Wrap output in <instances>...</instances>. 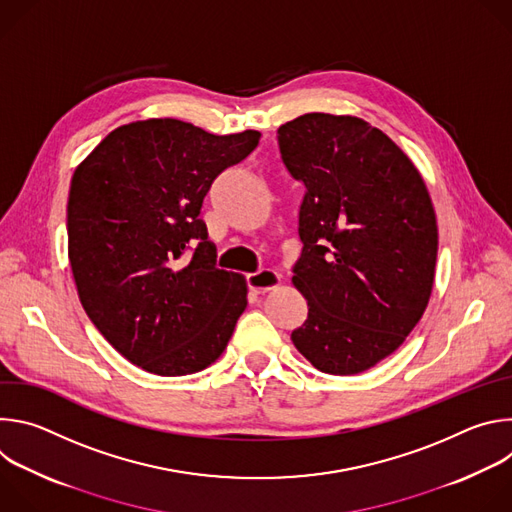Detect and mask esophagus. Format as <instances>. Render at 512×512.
<instances>
[{
	"instance_id": "34e87169",
	"label": "esophagus",
	"mask_w": 512,
	"mask_h": 512,
	"mask_svg": "<svg viewBox=\"0 0 512 512\" xmlns=\"http://www.w3.org/2000/svg\"><path fill=\"white\" fill-rule=\"evenodd\" d=\"M279 285V275L271 269H261L257 273H249L247 275V287L257 296L267 294V291L275 289Z\"/></svg>"
}]
</instances>
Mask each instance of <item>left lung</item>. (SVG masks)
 <instances>
[{
	"instance_id": "left-lung-1",
	"label": "left lung",
	"mask_w": 512,
	"mask_h": 512,
	"mask_svg": "<svg viewBox=\"0 0 512 512\" xmlns=\"http://www.w3.org/2000/svg\"><path fill=\"white\" fill-rule=\"evenodd\" d=\"M277 139L285 168L306 186L291 281L308 318L291 340L322 373H364L427 308L437 259L427 186L399 145L360 117L306 113Z\"/></svg>"
}]
</instances>
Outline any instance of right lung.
<instances>
[{
	"mask_svg": "<svg viewBox=\"0 0 512 512\" xmlns=\"http://www.w3.org/2000/svg\"><path fill=\"white\" fill-rule=\"evenodd\" d=\"M261 133L214 135L180 119L113 129L72 174L66 231L79 300L139 369L192 375L227 348L247 308L243 275L218 269L198 218L214 178Z\"/></svg>",
	"mask_w": 512,
	"mask_h": 512,
	"instance_id": "obj_1",
	"label": "right lung"
}]
</instances>
